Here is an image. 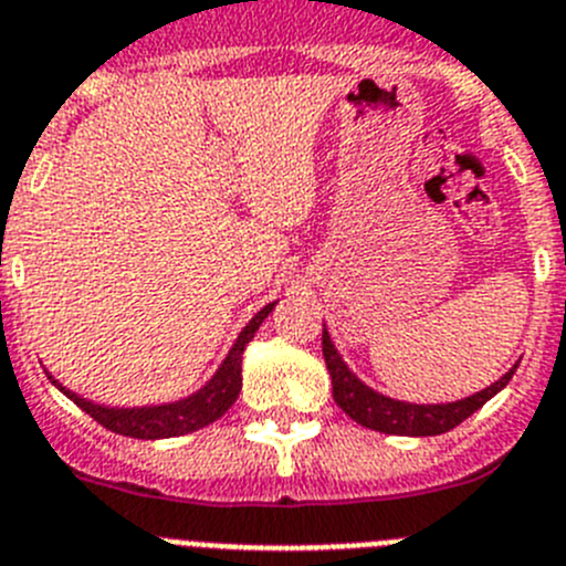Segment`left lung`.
Here are the masks:
<instances>
[{"instance_id": "8db88e82", "label": "left lung", "mask_w": 566, "mask_h": 566, "mask_svg": "<svg viewBox=\"0 0 566 566\" xmlns=\"http://www.w3.org/2000/svg\"><path fill=\"white\" fill-rule=\"evenodd\" d=\"M321 353H324L329 378H333L335 403H338L346 415L353 417L355 422L366 426V429L397 437L446 434V431H451L454 426H460L462 420H468L473 411L482 409L493 395H499V391L505 389L518 366L516 360L502 378L493 380L485 389L462 397V400H451V403H409V400H397V397H389L384 395V391L366 386L364 380L346 366V360L340 358L338 346L329 338L327 324H324V335H321Z\"/></svg>"}]
</instances>
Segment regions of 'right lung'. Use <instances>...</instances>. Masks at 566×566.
Wrapping results in <instances>:
<instances>
[{
    "label": "right lung",
    "instance_id": "right-lung-1",
    "mask_svg": "<svg viewBox=\"0 0 566 566\" xmlns=\"http://www.w3.org/2000/svg\"><path fill=\"white\" fill-rule=\"evenodd\" d=\"M276 304L279 302L264 304V307L248 321L245 327H242V333L237 335V340H233V346L228 349V355L222 358V364L217 366V371H213L211 378H208L197 391L180 397V400L151 406H104L75 395L73 389L59 384L50 371L48 378L53 380V386H59L81 411L95 417L104 429L115 431V434L135 437V440H166V437L191 434V431L206 429L208 422L220 420V417L237 403L239 391H242V353H245V346L251 344L256 329L262 327V321L273 313Z\"/></svg>",
    "mask_w": 566,
    "mask_h": 566
}]
</instances>
